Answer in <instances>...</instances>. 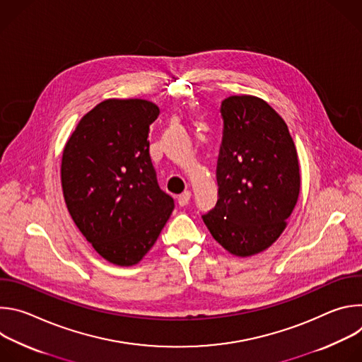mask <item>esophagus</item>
Segmentation results:
<instances>
[{"instance_id": "obj_1", "label": "esophagus", "mask_w": 362, "mask_h": 362, "mask_svg": "<svg viewBox=\"0 0 362 362\" xmlns=\"http://www.w3.org/2000/svg\"><path fill=\"white\" fill-rule=\"evenodd\" d=\"M190 197H192V192H190V190H185L182 194H179L177 202H179V204H180V206H185V204H187V203H189Z\"/></svg>"}]
</instances>
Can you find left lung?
Listing matches in <instances>:
<instances>
[{
  "mask_svg": "<svg viewBox=\"0 0 362 362\" xmlns=\"http://www.w3.org/2000/svg\"><path fill=\"white\" fill-rule=\"evenodd\" d=\"M219 199L203 222L214 239L240 257L268 249L285 230L300 189L298 153L284 119L259 97L222 101Z\"/></svg>",
  "mask_w": 362,
  "mask_h": 362,
  "instance_id": "obj_1",
  "label": "left lung"
}]
</instances>
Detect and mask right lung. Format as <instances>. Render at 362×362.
Returning <instances> with one entry per match:
<instances>
[{"label": "right lung", "instance_id": "right-lung-1", "mask_svg": "<svg viewBox=\"0 0 362 362\" xmlns=\"http://www.w3.org/2000/svg\"><path fill=\"white\" fill-rule=\"evenodd\" d=\"M160 110L141 98H107L81 117L62 159L67 209L94 250L133 267L156 243L175 203L158 185L148 154Z\"/></svg>", "mask_w": 362, "mask_h": 362}]
</instances>
